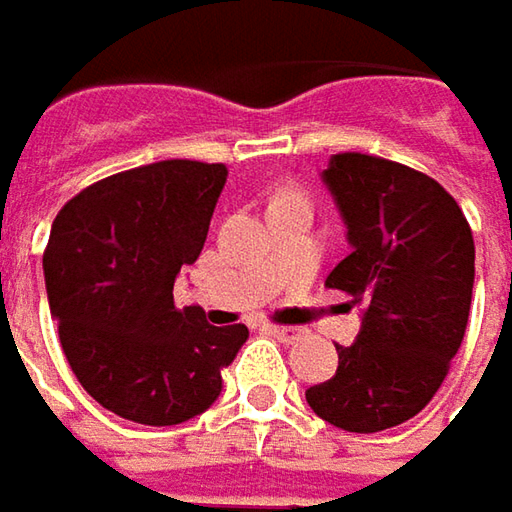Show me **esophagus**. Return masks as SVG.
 <instances>
[{"label":"esophagus","mask_w":512,"mask_h":512,"mask_svg":"<svg viewBox=\"0 0 512 512\" xmlns=\"http://www.w3.org/2000/svg\"><path fill=\"white\" fill-rule=\"evenodd\" d=\"M270 335L279 338L281 344H298L304 338V329L298 327H270Z\"/></svg>","instance_id":"1"}]
</instances>
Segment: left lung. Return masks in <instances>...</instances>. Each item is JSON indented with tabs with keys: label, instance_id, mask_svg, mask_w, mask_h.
<instances>
[{
	"label": "left lung",
	"instance_id": "1",
	"mask_svg": "<svg viewBox=\"0 0 512 512\" xmlns=\"http://www.w3.org/2000/svg\"><path fill=\"white\" fill-rule=\"evenodd\" d=\"M321 180L352 248L327 287L363 315L307 403L335 428L375 434L420 414L451 369L471 312L473 233L437 180L392 160L332 154Z\"/></svg>",
	"mask_w": 512,
	"mask_h": 512
}]
</instances>
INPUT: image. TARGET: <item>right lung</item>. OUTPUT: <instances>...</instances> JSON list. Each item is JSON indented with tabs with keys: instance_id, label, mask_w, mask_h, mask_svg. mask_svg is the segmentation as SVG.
Returning a JSON list of instances; mask_svg holds the SVG:
<instances>
[{
	"instance_id": "right-lung-1",
	"label": "right lung",
	"mask_w": 512,
	"mask_h": 512,
	"mask_svg": "<svg viewBox=\"0 0 512 512\" xmlns=\"http://www.w3.org/2000/svg\"><path fill=\"white\" fill-rule=\"evenodd\" d=\"M228 168L160 160L84 188L58 211L44 284L78 383L112 414L177 425L211 408L248 327L174 307L180 267L202 253Z\"/></svg>"
}]
</instances>
